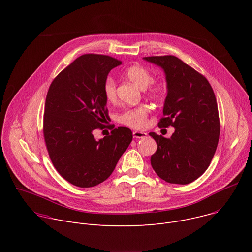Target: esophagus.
Returning a JSON list of instances; mask_svg holds the SVG:
<instances>
[{
  "label": "esophagus",
  "mask_w": 252,
  "mask_h": 252,
  "mask_svg": "<svg viewBox=\"0 0 252 252\" xmlns=\"http://www.w3.org/2000/svg\"><path fill=\"white\" fill-rule=\"evenodd\" d=\"M132 135L134 138H143L147 136V133L143 132V131H133Z\"/></svg>",
  "instance_id": "34e87169"
}]
</instances>
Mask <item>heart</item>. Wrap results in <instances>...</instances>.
<instances>
[{"instance_id":"obj_1","label":"heart","mask_w":252,"mask_h":252,"mask_svg":"<svg viewBox=\"0 0 252 252\" xmlns=\"http://www.w3.org/2000/svg\"><path fill=\"white\" fill-rule=\"evenodd\" d=\"M125 77L137 86L143 89L145 94L152 99L162 98L167 91L166 84L161 80H152L150 69L140 64H133L125 70ZM103 94L107 100L114 101L117 97L116 83L112 78H107L103 84ZM150 113L148 105L141 104L132 109L126 110L118 118V121L132 128H142L146 126L147 119Z\"/></svg>"}]
</instances>
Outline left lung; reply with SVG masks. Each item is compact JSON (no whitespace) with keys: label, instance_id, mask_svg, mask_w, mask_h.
<instances>
[{"label":"left lung","instance_id":"8db88e82","mask_svg":"<svg viewBox=\"0 0 252 252\" xmlns=\"http://www.w3.org/2000/svg\"><path fill=\"white\" fill-rule=\"evenodd\" d=\"M143 59L165 73L167 95L158 126L175 128L170 137L150 132L158 145L152 166L166 183L190 184L207 169L218 148L220 123L215 94L206 78L181 59Z\"/></svg>","mask_w":252,"mask_h":252}]
</instances>
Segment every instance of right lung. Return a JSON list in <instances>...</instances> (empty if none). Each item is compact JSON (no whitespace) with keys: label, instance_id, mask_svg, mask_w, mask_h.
I'll return each mask as SVG.
<instances>
[{"label":"right lung","instance_id":"add662e5","mask_svg":"<svg viewBox=\"0 0 252 252\" xmlns=\"http://www.w3.org/2000/svg\"><path fill=\"white\" fill-rule=\"evenodd\" d=\"M121 61L86 54L63 68L52 82L46 98L43 132L57 171L79 188L95 187L109 177L132 140L127 127L111 126L96 140L94 130L110 120L103 84Z\"/></svg>","mask_w":252,"mask_h":252}]
</instances>
